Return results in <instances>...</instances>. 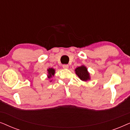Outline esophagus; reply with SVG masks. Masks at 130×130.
<instances>
[{"instance_id": "1", "label": "esophagus", "mask_w": 130, "mask_h": 130, "mask_svg": "<svg viewBox=\"0 0 130 130\" xmlns=\"http://www.w3.org/2000/svg\"><path fill=\"white\" fill-rule=\"evenodd\" d=\"M63 69H67L69 68V65L68 64H64V65H63Z\"/></svg>"}]
</instances>
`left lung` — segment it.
I'll list each match as a JSON object with an SVG mask.
<instances>
[{
	"mask_svg": "<svg viewBox=\"0 0 130 130\" xmlns=\"http://www.w3.org/2000/svg\"><path fill=\"white\" fill-rule=\"evenodd\" d=\"M74 71H75L76 75L79 77L81 80L87 82L90 80V73H89L88 69L85 66L82 65L80 66L77 67Z\"/></svg>",
	"mask_w": 130,
	"mask_h": 130,
	"instance_id": "8db88e82",
	"label": "left lung"
}]
</instances>
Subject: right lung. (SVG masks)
<instances>
[{"mask_svg":"<svg viewBox=\"0 0 130 130\" xmlns=\"http://www.w3.org/2000/svg\"><path fill=\"white\" fill-rule=\"evenodd\" d=\"M55 73H56V70H55L53 68H49L47 69V77L48 79H51L53 77H54ZM50 82H52V80H50Z\"/></svg>","mask_w":130,"mask_h":130,"instance_id":"1","label":"right lung"}]
</instances>
